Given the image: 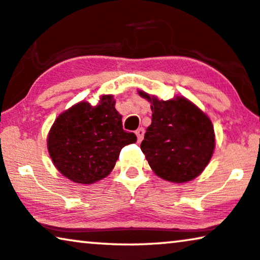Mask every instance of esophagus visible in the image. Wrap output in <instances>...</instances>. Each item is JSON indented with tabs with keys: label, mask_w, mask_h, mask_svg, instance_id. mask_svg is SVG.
<instances>
[{
	"label": "esophagus",
	"mask_w": 260,
	"mask_h": 260,
	"mask_svg": "<svg viewBox=\"0 0 260 260\" xmlns=\"http://www.w3.org/2000/svg\"><path fill=\"white\" fill-rule=\"evenodd\" d=\"M135 134H137L138 137V141L140 142L142 139H144V134H145V129L142 128V127H140V128H138L137 131H135Z\"/></svg>",
	"instance_id": "obj_1"
}]
</instances>
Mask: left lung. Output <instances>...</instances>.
<instances>
[{"label": "left lung", "instance_id": "left-lung-1", "mask_svg": "<svg viewBox=\"0 0 260 260\" xmlns=\"http://www.w3.org/2000/svg\"><path fill=\"white\" fill-rule=\"evenodd\" d=\"M139 94L152 104V123L140 147L154 173L172 182L198 177L213 154L211 120L184 98L159 101L144 92Z\"/></svg>", "mask_w": 260, "mask_h": 260}]
</instances>
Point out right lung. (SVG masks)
I'll return each instance as SVG.
<instances>
[{"label":"right lung","mask_w":260,"mask_h":260,"mask_svg":"<svg viewBox=\"0 0 260 260\" xmlns=\"http://www.w3.org/2000/svg\"><path fill=\"white\" fill-rule=\"evenodd\" d=\"M137 135L122 128L121 115L112 95L100 104L80 102L58 115L48 135L54 165L78 184H92L111 173L120 152Z\"/></svg>","instance_id":"1"}]
</instances>
